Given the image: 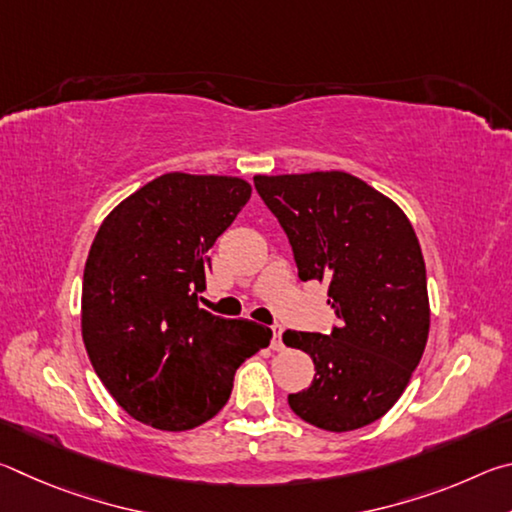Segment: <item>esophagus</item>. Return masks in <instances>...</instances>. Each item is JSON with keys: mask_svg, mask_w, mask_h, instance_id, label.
<instances>
[{"mask_svg": "<svg viewBox=\"0 0 512 512\" xmlns=\"http://www.w3.org/2000/svg\"><path fill=\"white\" fill-rule=\"evenodd\" d=\"M271 329H273V343H271V348L273 350H282L284 348V345H282V332H284V329H282V325H271Z\"/></svg>", "mask_w": 512, "mask_h": 512, "instance_id": "esophagus-1", "label": "esophagus"}]
</instances>
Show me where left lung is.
I'll return each instance as SVG.
<instances>
[{"instance_id":"8db88e82","label":"left lung","mask_w":512,"mask_h":512,"mask_svg":"<svg viewBox=\"0 0 512 512\" xmlns=\"http://www.w3.org/2000/svg\"><path fill=\"white\" fill-rule=\"evenodd\" d=\"M255 189L287 232L298 277L327 280L339 318L329 334L284 332L316 368L289 406L325 431L366 427L400 400L427 345V268L413 225L345 171L255 176Z\"/></svg>"}]
</instances>
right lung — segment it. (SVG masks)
<instances>
[{"mask_svg": "<svg viewBox=\"0 0 512 512\" xmlns=\"http://www.w3.org/2000/svg\"><path fill=\"white\" fill-rule=\"evenodd\" d=\"M232 176L164 173L101 223L83 273V343L131 418L187 431L219 413L248 357L273 332L198 305L210 248L248 203Z\"/></svg>", "mask_w": 512, "mask_h": 512, "instance_id": "obj_1", "label": "right lung"}]
</instances>
